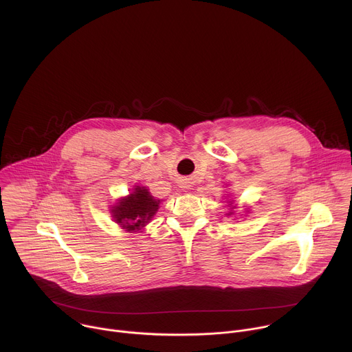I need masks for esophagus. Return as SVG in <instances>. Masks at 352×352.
<instances>
[{"mask_svg": "<svg viewBox=\"0 0 352 352\" xmlns=\"http://www.w3.org/2000/svg\"><path fill=\"white\" fill-rule=\"evenodd\" d=\"M179 186H181V188H184V189H188V182H186V181H182Z\"/></svg>", "mask_w": 352, "mask_h": 352, "instance_id": "1", "label": "esophagus"}]
</instances>
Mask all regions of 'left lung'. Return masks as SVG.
I'll return each mask as SVG.
<instances>
[{
    "label": "left lung",
    "mask_w": 352,
    "mask_h": 352,
    "mask_svg": "<svg viewBox=\"0 0 352 352\" xmlns=\"http://www.w3.org/2000/svg\"><path fill=\"white\" fill-rule=\"evenodd\" d=\"M228 208H230V210H228V213H226V216L227 217H231V216H235V202H234V200H230V202H228ZM246 213H249V210H245Z\"/></svg>",
    "instance_id": "left-lung-1"
}]
</instances>
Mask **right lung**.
I'll use <instances>...</instances> for the list:
<instances>
[{
	"instance_id": "obj_1",
	"label": "right lung",
	"mask_w": 352,
	"mask_h": 352,
	"mask_svg": "<svg viewBox=\"0 0 352 352\" xmlns=\"http://www.w3.org/2000/svg\"><path fill=\"white\" fill-rule=\"evenodd\" d=\"M160 202L162 199H156L146 186L135 185L129 195L120 197L111 206L110 213L122 230L142 232L160 209Z\"/></svg>"
}]
</instances>
